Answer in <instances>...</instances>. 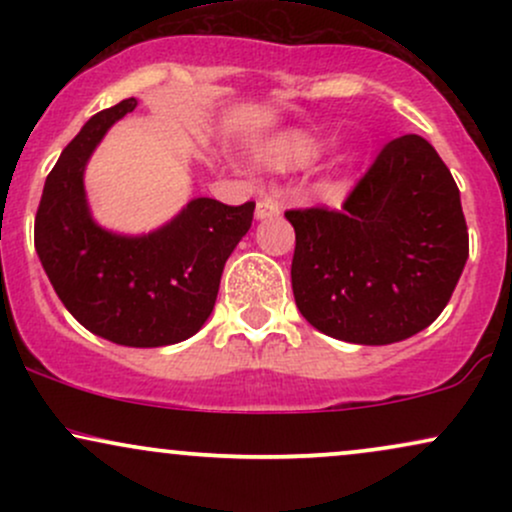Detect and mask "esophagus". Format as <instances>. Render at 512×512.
Masks as SVG:
<instances>
[{
  "instance_id": "esophagus-1",
  "label": "esophagus",
  "mask_w": 512,
  "mask_h": 512,
  "mask_svg": "<svg viewBox=\"0 0 512 512\" xmlns=\"http://www.w3.org/2000/svg\"><path fill=\"white\" fill-rule=\"evenodd\" d=\"M281 214V204L276 202L272 195L262 197L260 202H257V209H255V216L257 221H267V219H276V216Z\"/></svg>"
}]
</instances>
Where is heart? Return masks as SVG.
Here are the masks:
<instances>
[{
	"instance_id": "heart-1",
	"label": "heart",
	"mask_w": 512,
	"mask_h": 512,
	"mask_svg": "<svg viewBox=\"0 0 512 512\" xmlns=\"http://www.w3.org/2000/svg\"><path fill=\"white\" fill-rule=\"evenodd\" d=\"M322 149L325 146L313 134L284 132L279 137L269 139L260 149L257 158H260L264 168L274 170V173H293V170H305L317 163V158L322 156Z\"/></svg>"
}]
</instances>
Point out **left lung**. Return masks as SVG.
Listing matches in <instances>:
<instances>
[{
    "label": "left lung",
    "instance_id": "obj_1",
    "mask_svg": "<svg viewBox=\"0 0 512 512\" xmlns=\"http://www.w3.org/2000/svg\"><path fill=\"white\" fill-rule=\"evenodd\" d=\"M296 231L291 286L315 330L383 346L426 330L469 257L460 190L419 134L385 144L342 211H286Z\"/></svg>",
    "mask_w": 512,
    "mask_h": 512
}]
</instances>
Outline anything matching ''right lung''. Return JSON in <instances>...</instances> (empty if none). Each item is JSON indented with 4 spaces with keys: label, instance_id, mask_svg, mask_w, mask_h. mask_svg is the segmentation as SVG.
Returning a JSON list of instances; mask_svg holds the SVG:
<instances>
[{
    "label": "right lung",
    "instance_id": "obj_1",
    "mask_svg": "<svg viewBox=\"0 0 512 512\" xmlns=\"http://www.w3.org/2000/svg\"><path fill=\"white\" fill-rule=\"evenodd\" d=\"M134 108L137 101L127 98L101 110L62 151L35 214V252L64 308L88 332L149 349L202 330L255 202L228 207L197 197L144 236L98 226L86 202V163L105 132Z\"/></svg>",
    "mask_w": 512,
    "mask_h": 512
}]
</instances>
